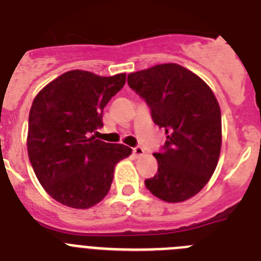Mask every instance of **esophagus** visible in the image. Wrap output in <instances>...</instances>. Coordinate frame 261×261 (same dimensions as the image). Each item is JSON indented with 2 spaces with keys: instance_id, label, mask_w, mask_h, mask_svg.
Wrapping results in <instances>:
<instances>
[{
  "instance_id": "1",
  "label": "esophagus",
  "mask_w": 261,
  "mask_h": 261,
  "mask_svg": "<svg viewBox=\"0 0 261 261\" xmlns=\"http://www.w3.org/2000/svg\"><path fill=\"white\" fill-rule=\"evenodd\" d=\"M133 154H135L136 156H142L145 154V149L141 146L133 147Z\"/></svg>"
}]
</instances>
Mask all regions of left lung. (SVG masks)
<instances>
[{"label": "left lung", "instance_id": "1", "mask_svg": "<svg viewBox=\"0 0 261 261\" xmlns=\"http://www.w3.org/2000/svg\"><path fill=\"white\" fill-rule=\"evenodd\" d=\"M128 85L147 103L151 119L167 135L158 171L145 186L158 199L180 202L206 186L222 144L221 110L211 87L177 64L128 74Z\"/></svg>", "mask_w": 261, "mask_h": 261}]
</instances>
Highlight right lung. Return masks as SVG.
<instances>
[{"mask_svg": "<svg viewBox=\"0 0 261 261\" xmlns=\"http://www.w3.org/2000/svg\"><path fill=\"white\" fill-rule=\"evenodd\" d=\"M125 73L100 77L66 71L39 91L29 116L27 151L45 192L62 205L87 209L111 188L117 162L130 155L123 144L89 137L103 126V110L125 85Z\"/></svg>", "mask_w": 261, "mask_h": 261, "instance_id": "obj_1", "label": "right lung"}]
</instances>
